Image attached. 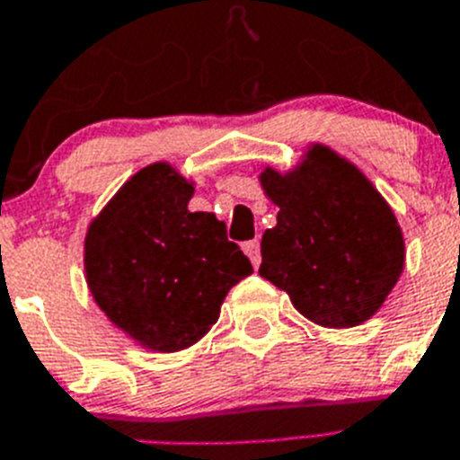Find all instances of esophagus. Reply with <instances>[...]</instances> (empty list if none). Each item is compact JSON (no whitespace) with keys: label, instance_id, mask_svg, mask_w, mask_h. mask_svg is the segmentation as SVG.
<instances>
[{"label":"esophagus","instance_id":"1","mask_svg":"<svg viewBox=\"0 0 460 460\" xmlns=\"http://www.w3.org/2000/svg\"><path fill=\"white\" fill-rule=\"evenodd\" d=\"M243 250H245V254L250 257V261H252L254 269H259V263H261V247H259V238H254V241H247L245 245H243Z\"/></svg>","mask_w":460,"mask_h":460}]
</instances>
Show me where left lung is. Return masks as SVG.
<instances>
[{
	"label": "left lung",
	"instance_id": "left-lung-1",
	"mask_svg": "<svg viewBox=\"0 0 460 460\" xmlns=\"http://www.w3.org/2000/svg\"><path fill=\"white\" fill-rule=\"evenodd\" d=\"M259 185L279 208L278 225L261 235L259 275L324 329H351L377 314L405 269V238L366 173L310 143L289 171L263 166Z\"/></svg>",
	"mask_w": 460,
	"mask_h": 460
}]
</instances>
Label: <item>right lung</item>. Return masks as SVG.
Instances as JSON below:
<instances>
[{"label":"right lung","instance_id":"add662e5","mask_svg":"<svg viewBox=\"0 0 460 460\" xmlns=\"http://www.w3.org/2000/svg\"><path fill=\"white\" fill-rule=\"evenodd\" d=\"M194 181L155 162L119 187L92 219L85 282L111 324L143 349L171 354L199 342L226 294L252 273L225 222L191 213Z\"/></svg>","mask_w":460,"mask_h":460}]
</instances>
